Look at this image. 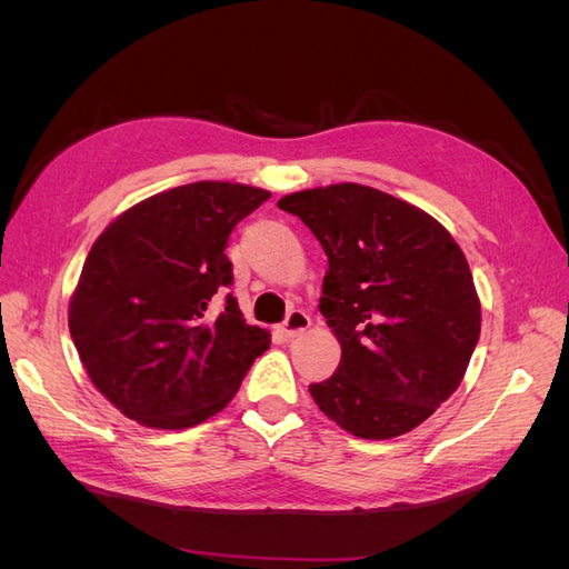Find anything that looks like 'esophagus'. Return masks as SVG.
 <instances>
[{
    "label": "esophagus",
    "instance_id": "1",
    "mask_svg": "<svg viewBox=\"0 0 569 569\" xmlns=\"http://www.w3.org/2000/svg\"><path fill=\"white\" fill-rule=\"evenodd\" d=\"M308 327H311V318H308L306 311H299V308H295V311H289L284 322H282V332L284 337H299L303 335Z\"/></svg>",
    "mask_w": 569,
    "mask_h": 569
}]
</instances>
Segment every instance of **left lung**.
<instances>
[{"label":"left lung","mask_w":569,"mask_h":569,"mask_svg":"<svg viewBox=\"0 0 569 569\" xmlns=\"http://www.w3.org/2000/svg\"><path fill=\"white\" fill-rule=\"evenodd\" d=\"M327 256L320 313L341 343L337 372L311 385L327 418L360 439L422 425L460 387L481 306L441 222L375 187L341 182L278 201Z\"/></svg>","instance_id":"1"}]
</instances>
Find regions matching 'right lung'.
<instances>
[{"label":"right lung","mask_w":569,"mask_h":569,"mask_svg":"<svg viewBox=\"0 0 569 569\" xmlns=\"http://www.w3.org/2000/svg\"><path fill=\"white\" fill-rule=\"evenodd\" d=\"M270 192L192 182L120 213L97 237L68 306V327L92 385L153 429H184L226 408L270 332L247 325L226 256L239 220Z\"/></svg>","instance_id":"add662e5"}]
</instances>
